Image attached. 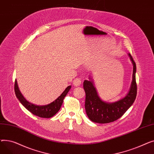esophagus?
Listing matches in <instances>:
<instances>
[{"label":"esophagus","instance_id":"obj_1","mask_svg":"<svg viewBox=\"0 0 154 154\" xmlns=\"http://www.w3.org/2000/svg\"><path fill=\"white\" fill-rule=\"evenodd\" d=\"M81 82H82L81 79H80V78H76L74 79V81H73V84H74V86L77 87L81 84Z\"/></svg>","mask_w":154,"mask_h":154}]
</instances>
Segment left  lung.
<instances>
[{"label":"left lung","mask_w":154,"mask_h":154,"mask_svg":"<svg viewBox=\"0 0 154 154\" xmlns=\"http://www.w3.org/2000/svg\"><path fill=\"white\" fill-rule=\"evenodd\" d=\"M133 63V75L131 85L127 94L117 102L109 103L102 100L97 92L93 80H85L84 88L85 92V109L86 114L91 121L95 123L107 124L114 122L122 117L134 102L137 96L135 80L136 64L131 54H128Z\"/></svg>","instance_id":"obj_1"}]
</instances>
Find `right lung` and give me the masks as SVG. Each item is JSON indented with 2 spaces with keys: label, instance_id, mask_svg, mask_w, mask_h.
<instances>
[{
  "label": "right lung",
  "instance_id": "obj_1",
  "mask_svg": "<svg viewBox=\"0 0 154 154\" xmlns=\"http://www.w3.org/2000/svg\"><path fill=\"white\" fill-rule=\"evenodd\" d=\"M70 88V85L68 86L59 97L52 103L46 105V106H36V105L30 103L24 98V97L19 91L17 82L16 80H15L14 84L15 95L20 102L32 114L42 118H51L59 112L63 103V99L69 92Z\"/></svg>",
  "mask_w": 154,
  "mask_h": 154
}]
</instances>
